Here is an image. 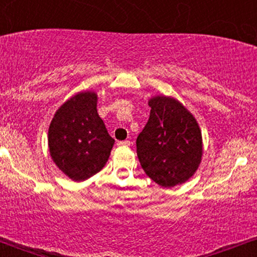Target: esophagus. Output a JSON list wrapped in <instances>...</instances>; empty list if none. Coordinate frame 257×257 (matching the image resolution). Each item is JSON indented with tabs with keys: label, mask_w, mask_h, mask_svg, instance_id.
Masks as SVG:
<instances>
[{
	"label": "esophagus",
	"mask_w": 257,
	"mask_h": 257,
	"mask_svg": "<svg viewBox=\"0 0 257 257\" xmlns=\"http://www.w3.org/2000/svg\"><path fill=\"white\" fill-rule=\"evenodd\" d=\"M131 141L129 140H123V141H118V143H117V145L118 146H131Z\"/></svg>",
	"instance_id": "34e87169"
}]
</instances>
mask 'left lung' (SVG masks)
Segmentation results:
<instances>
[{"instance_id": "left-lung-1", "label": "left lung", "mask_w": 257, "mask_h": 257, "mask_svg": "<svg viewBox=\"0 0 257 257\" xmlns=\"http://www.w3.org/2000/svg\"><path fill=\"white\" fill-rule=\"evenodd\" d=\"M151 112L137 139V153L144 172L162 187L187 181L202 158V134L194 117L178 100L156 96Z\"/></svg>"}]
</instances>
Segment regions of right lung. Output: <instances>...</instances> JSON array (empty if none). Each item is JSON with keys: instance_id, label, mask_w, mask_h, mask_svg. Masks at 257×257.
Here are the masks:
<instances>
[{"instance_id": "right-lung-1", "label": "right lung", "mask_w": 257, "mask_h": 257, "mask_svg": "<svg viewBox=\"0 0 257 257\" xmlns=\"http://www.w3.org/2000/svg\"><path fill=\"white\" fill-rule=\"evenodd\" d=\"M96 99L91 91L77 94L59 108L49 125L53 161L73 181L100 172L114 144L96 111Z\"/></svg>"}]
</instances>
